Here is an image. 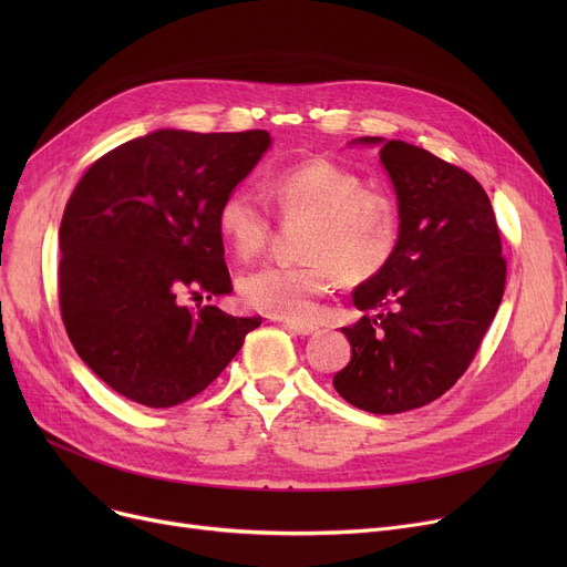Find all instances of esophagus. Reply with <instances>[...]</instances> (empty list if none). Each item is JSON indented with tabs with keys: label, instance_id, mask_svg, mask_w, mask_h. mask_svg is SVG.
I'll list each match as a JSON object with an SVG mask.
<instances>
[{
	"label": "esophagus",
	"instance_id": "esophagus-1",
	"mask_svg": "<svg viewBox=\"0 0 567 567\" xmlns=\"http://www.w3.org/2000/svg\"><path fill=\"white\" fill-rule=\"evenodd\" d=\"M282 326L296 336H312L317 331V326L306 323V321H293V319H282Z\"/></svg>",
	"mask_w": 567,
	"mask_h": 567
}]
</instances>
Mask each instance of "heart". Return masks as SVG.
Segmentation results:
<instances>
[{"instance_id": "1", "label": "heart", "mask_w": 567, "mask_h": 567, "mask_svg": "<svg viewBox=\"0 0 567 567\" xmlns=\"http://www.w3.org/2000/svg\"><path fill=\"white\" fill-rule=\"evenodd\" d=\"M268 195L280 216L312 218L303 238L308 259L268 261L238 276L236 291L250 310L303 321L340 276L370 280L398 250L402 225L395 199L365 188L359 174L329 158H310L276 172L268 178ZM271 225V208L246 184L229 188L216 208L218 234L238 259L264 250Z\"/></svg>"}]
</instances>
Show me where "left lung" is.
Returning a JSON list of instances; mask_svg holds the SVG:
<instances>
[{"mask_svg": "<svg viewBox=\"0 0 567 567\" xmlns=\"http://www.w3.org/2000/svg\"><path fill=\"white\" fill-rule=\"evenodd\" d=\"M381 144L400 212V244L383 271L353 289L363 315L342 333L351 361L336 391L370 413L419 409L466 372L505 289L492 202L457 165L402 140Z\"/></svg>", "mask_w": 567, "mask_h": 567, "instance_id": "left-lung-1", "label": "left lung"}]
</instances>
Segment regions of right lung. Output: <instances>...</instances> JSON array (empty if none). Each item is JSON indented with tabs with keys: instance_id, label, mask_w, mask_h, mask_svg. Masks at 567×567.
<instances>
[{
	"instance_id": "obj_1",
	"label": "right lung",
	"mask_w": 567,
	"mask_h": 567,
	"mask_svg": "<svg viewBox=\"0 0 567 567\" xmlns=\"http://www.w3.org/2000/svg\"><path fill=\"white\" fill-rule=\"evenodd\" d=\"M271 146L266 131H154L84 172L59 227V308L80 359L152 409L212 383L261 317L188 296L231 291L216 208Z\"/></svg>"
}]
</instances>
